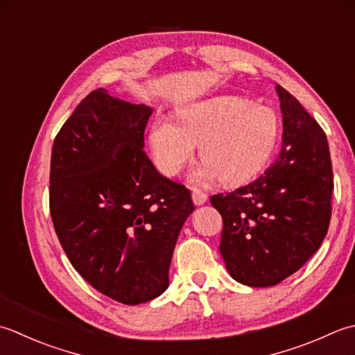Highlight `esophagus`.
<instances>
[{"mask_svg": "<svg viewBox=\"0 0 355 355\" xmlns=\"http://www.w3.org/2000/svg\"><path fill=\"white\" fill-rule=\"evenodd\" d=\"M191 196H193V202H194V204H196V205H204L205 202H207V199H208L207 194H205L204 191L198 190V188H193Z\"/></svg>", "mask_w": 355, "mask_h": 355, "instance_id": "esophagus-1", "label": "esophagus"}]
</instances>
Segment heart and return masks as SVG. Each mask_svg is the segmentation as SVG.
Returning <instances> with one entry per match:
<instances>
[{"mask_svg": "<svg viewBox=\"0 0 355 355\" xmlns=\"http://www.w3.org/2000/svg\"><path fill=\"white\" fill-rule=\"evenodd\" d=\"M176 124L156 118L150 125L148 146L156 167L175 176L199 146L204 162L190 179L207 184L220 179L227 185L247 182L265 167L280 135L277 113L239 96H216L178 108Z\"/></svg>", "mask_w": 355, "mask_h": 355, "instance_id": "1", "label": "heart"}]
</instances>
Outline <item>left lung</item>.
<instances>
[{
    "label": "left lung",
    "instance_id": "1",
    "mask_svg": "<svg viewBox=\"0 0 355 355\" xmlns=\"http://www.w3.org/2000/svg\"><path fill=\"white\" fill-rule=\"evenodd\" d=\"M284 133L277 161L251 184L214 194L220 254L239 284L265 288L302 268L320 248L334 190L327 135L291 93L276 85Z\"/></svg>",
    "mask_w": 355,
    "mask_h": 355
}]
</instances>
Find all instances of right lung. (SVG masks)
Segmentation results:
<instances>
[{"label": "right lung", "instance_id": "obj_1", "mask_svg": "<svg viewBox=\"0 0 355 355\" xmlns=\"http://www.w3.org/2000/svg\"><path fill=\"white\" fill-rule=\"evenodd\" d=\"M153 108L98 89L56 135L50 214L73 268L107 297L139 305L168 288L191 193L164 178L144 153Z\"/></svg>", "mask_w": 355, "mask_h": 355}]
</instances>
